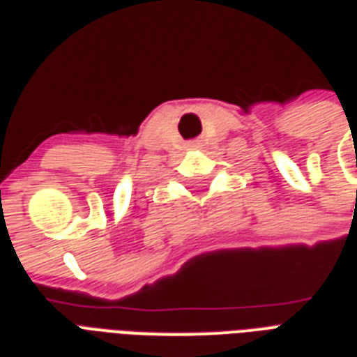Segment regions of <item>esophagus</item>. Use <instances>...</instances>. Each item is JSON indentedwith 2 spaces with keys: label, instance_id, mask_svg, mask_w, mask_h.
Returning <instances> with one entry per match:
<instances>
[{
  "label": "esophagus",
  "instance_id": "esophagus-1",
  "mask_svg": "<svg viewBox=\"0 0 357 357\" xmlns=\"http://www.w3.org/2000/svg\"><path fill=\"white\" fill-rule=\"evenodd\" d=\"M188 146H190V148H197V142H190Z\"/></svg>",
  "mask_w": 357,
  "mask_h": 357
}]
</instances>
